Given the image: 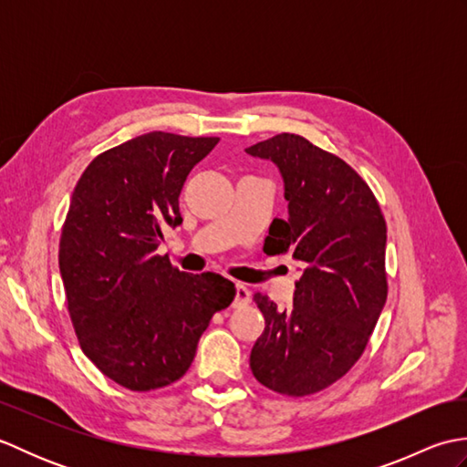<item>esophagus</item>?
<instances>
[{
  "mask_svg": "<svg viewBox=\"0 0 467 467\" xmlns=\"http://www.w3.org/2000/svg\"><path fill=\"white\" fill-rule=\"evenodd\" d=\"M251 301V291L246 289L244 285H241V283H236V286H234V301H233V306H244L246 303Z\"/></svg>",
  "mask_w": 467,
  "mask_h": 467,
  "instance_id": "34e87169",
  "label": "esophagus"
}]
</instances>
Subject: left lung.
<instances>
[{"mask_svg":"<svg viewBox=\"0 0 467 467\" xmlns=\"http://www.w3.org/2000/svg\"><path fill=\"white\" fill-rule=\"evenodd\" d=\"M246 154L279 168L289 218H275L266 254L291 253L303 266L289 309L266 295L253 301L265 331L251 351L256 381L303 398L351 369L387 299V226L371 188L339 156L299 134H276Z\"/></svg>","mask_w":467,"mask_h":467,"instance_id":"1","label":"left lung"}]
</instances>
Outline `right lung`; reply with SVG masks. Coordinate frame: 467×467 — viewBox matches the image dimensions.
I'll use <instances>...</instances> for the list:
<instances>
[{
  "label": "right lung",
  "mask_w": 467,
  "mask_h": 467,
  "mask_svg": "<svg viewBox=\"0 0 467 467\" xmlns=\"http://www.w3.org/2000/svg\"><path fill=\"white\" fill-rule=\"evenodd\" d=\"M218 138L148 132L98 154L78 181L59 239L67 311L98 369L130 391L188 371L213 315L234 299L216 273L188 275L156 254L182 223L178 196Z\"/></svg>",
  "instance_id": "obj_1"
}]
</instances>
